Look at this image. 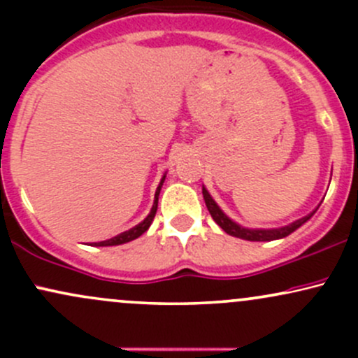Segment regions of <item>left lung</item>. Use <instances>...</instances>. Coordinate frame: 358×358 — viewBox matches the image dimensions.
I'll return each mask as SVG.
<instances>
[{"label": "left lung", "instance_id": "obj_1", "mask_svg": "<svg viewBox=\"0 0 358 358\" xmlns=\"http://www.w3.org/2000/svg\"><path fill=\"white\" fill-rule=\"evenodd\" d=\"M202 193H203V199H205V205H207V208H208V212H210L212 219L215 220L222 229H224V232H227L229 236L239 237V239H245V241L282 239V237L289 236L291 232L296 231L298 227H301V225L305 224V222L311 217V215L303 217V219L293 222L291 225H286V227H281V229H269V231H262V229H259V231H254V229H244V227H241L239 224H236V222L229 219V217L220 210L219 205L213 202L210 193L205 190V187H202Z\"/></svg>", "mask_w": 358, "mask_h": 358}]
</instances>
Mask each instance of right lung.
<instances>
[{"mask_svg":"<svg viewBox=\"0 0 358 358\" xmlns=\"http://www.w3.org/2000/svg\"><path fill=\"white\" fill-rule=\"evenodd\" d=\"M163 182H165V176H163V178H162V183H159V187L156 188L153 208H151L150 215H148L146 219L141 222V224H138L136 227L129 229V231H126V232L119 234V236H116V237H110V239H108V241L96 242V244H94V245H119V244H126V242H129V241H134V239H138V237L141 236V234H145V232L148 231V229H150L151 222H153V219H155V215H156V210H158V195H159V190H162V185H163Z\"/></svg>","mask_w":358,"mask_h":358,"instance_id":"add662e5","label":"right lung"}]
</instances>
